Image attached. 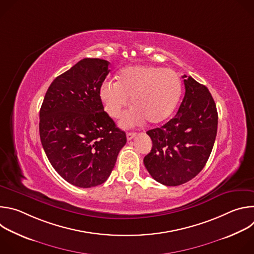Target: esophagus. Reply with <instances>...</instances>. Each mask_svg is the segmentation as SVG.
<instances>
[{"mask_svg": "<svg viewBox=\"0 0 254 254\" xmlns=\"http://www.w3.org/2000/svg\"><path fill=\"white\" fill-rule=\"evenodd\" d=\"M135 136H136V132H127V138L128 140L132 139V138L135 137Z\"/></svg>", "mask_w": 254, "mask_h": 254, "instance_id": "esophagus-1", "label": "esophagus"}]
</instances>
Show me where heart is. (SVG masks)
I'll return each instance as SVG.
<instances>
[{
  "label": "heart",
  "instance_id": "heart-1",
  "mask_svg": "<svg viewBox=\"0 0 254 254\" xmlns=\"http://www.w3.org/2000/svg\"><path fill=\"white\" fill-rule=\"evenodd\" d=\"M182 82L171 69L152 65H132L124 68L118 75V82L105 80L99 87V99L104 111L119 119L126 108L134 107L126 115L121 126L130 127L144 121L157 126L167 121L180 100Z\"/></svg>",
  "mask_w": 254,
  "mask_h": 254
}]
</instances>
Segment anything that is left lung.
<instances>
[{
    "label": "left lung",
    "mask_w": 254,
    "mask_h": 254,
    "mask_svg": "<svg viewBox=\"0 0 254 254\" xmlns=\"http://www.w3.org/2000/svg\"><path fill=\"white\" fill-rule=\"evenodd\" d=\"M182 77L185 95L177 115L147 131L153 148L143 164L165 186H179L195 178L205 167L217 134L218 114L208 88L191 76Z\"/></svg>",
    "instance_id": "8db88e82"
}]
</instances>
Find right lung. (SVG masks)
<instances>
[{"instance_id": "right-lung-1", "label": "right lung", "mask_w": 254, "mask_h": 254, "mask_svg": "<svg viewBox=\"0 0 254 254\" xmlns=\"http://www.w3.org/2000/svg\"><path fill=\"white\" fill-rule=\"evenodd\" d=\"M108 65L98 58L80 60L53 80L40 110L45 154L55 171L79 188L104 183L127 142L126 132L117 127L99 99Z\"/></svg>"}]
</instances>
